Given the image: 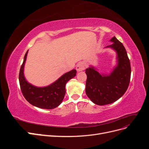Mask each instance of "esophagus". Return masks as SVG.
I'll list each match as a JSON object with an SVG mask.
<instances>
[{
  "label": "esophagus",
  "mask_w": 149,
  "mask_h": 149,
  "mask_svg": "<svg viewBox=\"0 0 149 149\" xmlns=\"http://www.w3.org/2000/svg\"><path fill=\"white\" fill-rule=\"evenodd\" d=\"M84 68H85V65L83 62L79 63L76 65V70H77L78 72L84 70Z\"/></svg>",
  "instance_id": "obj_1"
}]
</instances>
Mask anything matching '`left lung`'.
I'll return each instance as SVG.
<instances>
[{"mask_svg":"<svg viewBox=\"0 0 149 149\" xmlns=\"http://www.w3.org/2000/svg\"><path fill=\"white\" fill-rule=\"evenodd\" d=\"M112 43L104 48H111L116 53V65L109 73H102L94 66L85 70L87 75L85 91L93 103L104 106L118 100L127 91L130 83L131 68L127 52L115 37Z\"/></svg>","mask_w":149,"mask_h":149,"instance_id":"8db88e82","label":"left lung"}]
</instances>
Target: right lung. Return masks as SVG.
Wrapping results in <instances>:
<instances>
[{"instance_id":"right-lung-1","label":"right lung","mask_w":149,"mask_h":149,"mask_svg":"<svg viewBox=\"0 0 149 149\" xmlns=\"http://www.w3.org/2000/svg\"><path fill=\"white\" fill-rule=\"evenodd\" d=\"M29 50L26 52L19 73V83L22 94L31 105L41 109H55L63 100L67 82L76 75V70H73L63 74L55 81L46 86L38 87L30 83L24 75V67Z\"/></svg>"}]
</instances>
